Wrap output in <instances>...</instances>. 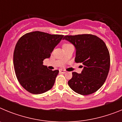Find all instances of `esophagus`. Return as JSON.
Wrapping results in <instances>:
<instances>
[{"label":"esophagus","mask_w":122,"mask_h":122,"mask_svg":"<svg viewBox=\"0 0 122 122\" xmlns=\"http://www.w3.org/2000/svg\"><path fill=\"white\" fill-rule=\"evenodd\" d=\"M60 73H66V71L65 70H60Z\"/></svg>","instance_id":"esophagus-1"}]
</instances>
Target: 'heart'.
Returning a JSON list of instances; mask_svg holds the SVG:
<instances>
[{
	"instance_id": "1",
	"label": "heart",
	"mask_w": 122,
	"mask_h": 122,
	"mask_svg": "<svg viewBox=\"0 0 122 122\" xmlns=\"http://www.w3.org/2000/svg\"><path fill=\"white\" fill-rule=\"evenodd\" d=\"M70 45V44H68V43L64 44V45H63V46H65V45Z\"/></svg>"
}]
</instances>
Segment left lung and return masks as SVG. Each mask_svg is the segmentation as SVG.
Returning <instances> with one entry per match:
<instances>
[{"mask_svg":"<svg viewBox=\"0 0 122 122\" xmlns=\"http://www.w3.org/2000/svg\"><path fill=\"white\" fill-rule=\"evenodd\" d=\"M63 39L75 46L74 61L84 66L81 74L72 73L68 86L73 91L82 95L95 93L104 84L109 71L110 55L105 43L91 34L66 35Z\"/></svg>","mask_w":122,"mask_h":122,"instance_id":"8db88e82","label":"left lung"}]
</instances>
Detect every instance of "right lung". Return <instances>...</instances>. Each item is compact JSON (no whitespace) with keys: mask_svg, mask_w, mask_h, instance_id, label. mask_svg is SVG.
<instances>
[{"mask_svg":"<svg viewBox=\"0 0 122 122\" xmlns=\"http://www.w3.org/2000/svg\"><path fill=\"white\" fill-rule=\"evenodd\" d=\"M63 37L35 31L25 33L18 41L13 53L14 68L18 81L27 92L41 94L53 87L59 71L50 70L43 61L50 57Z\"/></svg>","mask_w":122,"mask_h":122,"instance_id":"obj_1","label":"right lung"}]
</instances>
